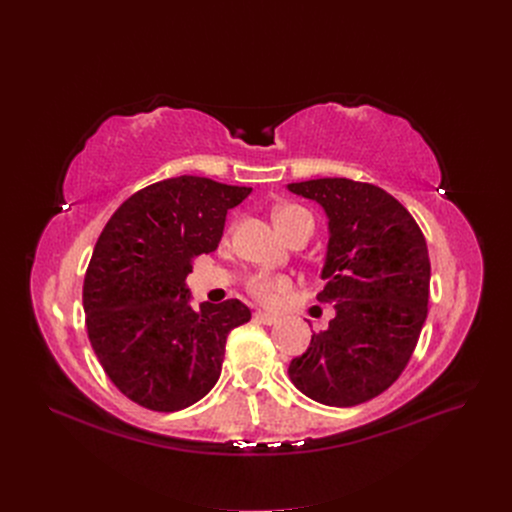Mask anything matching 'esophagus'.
Returning <instances> with one entry per match:
<instances>
[{
  "mask_svg": "<svg viewBox=\"0 0 512 512\" xmlns=\"http://www.w3.org/2000/svg\"><path fill=\"white\" fill-rule=\"evenodd\" d=\"M253 317H255V321H259V324H265V326H272V324H276V321H278L276 315L265 313V311H255Z\"/></svg>",
  "mask_w": 512,
  "mask_h": 512,
  "instance_id": "obj_1",
  "label": "esophagus"
}]
</instances>
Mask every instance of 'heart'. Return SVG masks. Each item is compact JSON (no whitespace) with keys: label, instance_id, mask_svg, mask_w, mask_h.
Returning <instances> with one entry per match:
<instances>
[{"label":"heart","instance_id":"b5f03b06","mask_svg":"<svg viewBox=\"0 0 512 512\" xmlns=\"http://www.w3.org/2000/svg\"><path fill=\"white\" fill-rule=\"evenodd\" d=\"M305 218H311V215L299 205H280L274 211V220L286 236L292 232L294 226H297ZM290 286H292L290 278L272 276V274H265V272H259V274L251 276L249 282H247V290L263 305H276L278 299H280V294L290 290Z\"/></svg>","mask_w":512,"mask_h":512}]
</instances>
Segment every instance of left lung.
Masks as SVG:
<instances>
[{
  "label": "left lung",
  "mask_w": 512,
  "mask_h": 512,
  "mask_svg": "<svg viewBox=\"0 0 512 512\" xmlns=\"http://www.w3.org/2000/svg\"><path fill=\"white\" fill-rule=\"evenodd\" d=\"M328 215L319 301L336 303L330 326L288 367L292 384L328 407H355L405 371L427 317L429 255L413 215L384 188L348 178L288 184Z\"/></svg>",
  "instance_id": "8db88e82"
}]
</instances>
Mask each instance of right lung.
Masks as SVG:
<instances>
[{
    "label": "right lung",
    "instance_id": "1",
    "mask_svg": "<svg viewBox=\"0 0 512 512\" xmlns=\"http://www.w3.org/2000/svg\"><path fill=\"white\" fill-rule=\"evenodd\" d=\"M249 195L211 178H168L128 197L97 238L83 286L87 332L107 378L137 405L174 413L218 382L226 338L251 311L238 299L191 307L186 276Z\"/></svg>",
    "mask_w": 512,
    "mask_h": 512
}]
</instances>
